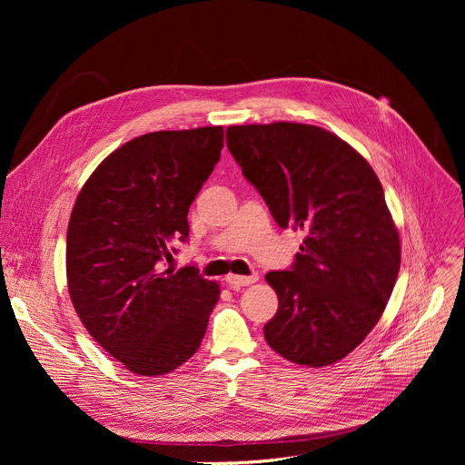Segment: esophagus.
<instances>
[{
    "mask_svg": "<svg viewBox=\"0 0 465 465\" xmlns=\"http://www.w3.org/2000/svg\"><path fill=\"white\" fill-rule=\"evenodd\" d=\"M258 279H260L258 273H252V275H249V277H242V275H228V277H226V282L230 284V288L237 290V288H241V286L254 284Z\"/></svg>",
    "mask_w": 465,
    "mask_h": 465,
    "instance_id": "obj_1",
    "label": "esophagus"
}]
</instances>
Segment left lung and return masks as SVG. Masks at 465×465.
Segmentation results:
<instances>
[{"mask_svg": "<svg viewBox=\"0 0 465 465\" xmlns=\"http://www.w3.org/2000/svg\"><path fill=\"white\" fill-rule=\"evenodd\" d=\"M226 141L275 223L307 235L290 272L265 275L279 298L267 345L307 368L343 360L379 322L400 273V233L379 177L319 126H230Z\"/></svg>", "mask_w": 465, "mask_h": 465, "instance_id": "left-lung-1", "label": "left lung"}]
</instances>
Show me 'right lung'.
<instances>
[{
    "mask_svg": "<svg viewBox=\"0 0 465 465\" xmlns=\"http://www.w3.org/2000/svg\"><path fill=\"white\" fill-rule=\"evenodd\" d=\"M223 146V126L139 135L95 167L73 205L71 303L95 343L135 375L177 370L207 331L218 282L162 262L169 242L186 241L188 209Z\"/></svg>",
    "mask_w": 465,
    "mask_h": 465,
    "instance_id": "1",
    "label": "right lung"
}]
</instances>
